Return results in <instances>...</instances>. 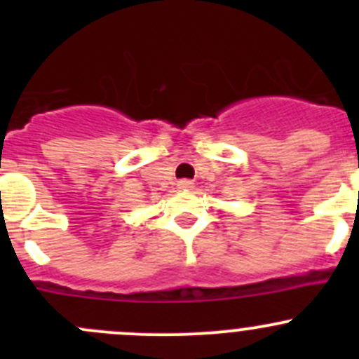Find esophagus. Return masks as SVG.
I'll return each mask as SVG.
<instances>
[{"mask_svg":"<svg viewBox=\"0 0 359 359\" xmlns=\"http://www.w3.org/2000/svg\"><path fill=\"white\" fill-rule=\"evenodd\" d=\"M177 186H179L180 189H193V187H194V182H193V180L184 179V180H179V184H177Z\"/></svg>","mask_w":359,"mask_h":359,"instance_id":"34e87169","label":"esophagus"}]
</instances>
